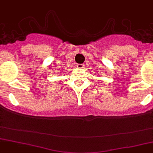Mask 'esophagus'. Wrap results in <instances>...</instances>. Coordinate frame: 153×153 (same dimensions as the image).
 <instances>
[{
  "mask_svg": "<svg viewBox=\"0 0 153 153\" xmlns=\"http://www.w3.org/2000/svg\"><path fill=\"white\" fill-rule=\"evenodd\" d=\"M76 67H77V68H79V69H82V68H84V65L83 64H77V65H76Z\"/></svg>",
  "mask_w": 153,
  "mask_h": 153,
  "instance_id": "esophagus-1",
  "label": "esophagus"
}]
</instances>
